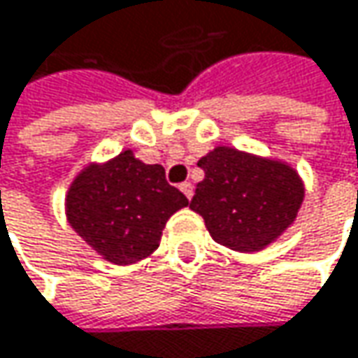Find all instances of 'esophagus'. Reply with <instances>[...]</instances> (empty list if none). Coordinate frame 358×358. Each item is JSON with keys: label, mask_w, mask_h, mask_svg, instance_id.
<instances>
[{"label": "esophagus", "mask_w": 358, "mask_h": 358, "mask_svg": "<svg viewBox=\"0 0 358 358\" xmlns=\"http://www.w3.org/2000/svg\"><path fill=\"white\" fill-rule=\"evenodd\" d=\"M180 190L184 192V196H186L188 201H190V199H192V194H194V186H192L190 182H182V184H180Z\"/></svg>", "instance_id": "obj_1"}]
</instances>
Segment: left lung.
I'll return each instance as SVG.
<instances>
[{
  "instance_id": "8db88e82",
  "label": "left lung",
  "mask_w": 358,
  "mask_h": 358,
  "mask_svg": "<svg viewBox=\"0 0 358 358\" xmlns=\"http://www.w3.org/2000/svg\"><path fill=\"white\" fill-rule=\"evenodd\" d=\"M199 168L205 178L190 209L205 219L217 244L260 252L297 219L306 186L289 164L221 145L201 157Z\"/></svg>"
}]
</instances>
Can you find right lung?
<instances>
[{
  "instance_id": "add662e5",
  "label": "right lung",
  "mask_w": 358,
  "mask_h": 358,
  "mask_svg": "<svg viewBox=\"0 0 358 358\" xmlns=\"http://www.w3.org/2000/svg\"><path fill=\"white\" fill-rule=\"evenodd\" d=\"M188 205L159 164H143L131 149L104 164H90L73 178L65 215L73 231L113 264L151 256L168 219Z\"/></svg>"
}]
</instances>
